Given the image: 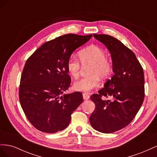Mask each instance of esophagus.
Masks as SVG:
<instances>
[{"label":"esophagus","mask_w":157,"mask_h":157,"mask_svg":"<svg viewBox=\"0 0 157 157\" xmlns=\"http://www.w3.org/2000/svg\"><path fill=\"white\" fill-rule=\"evenodd\" d=\"M82 96H83L84 100H88V99H89V98H90V96L86 94H83Z\"/></svg>","instance_id":"34e87169"}]
</instances>
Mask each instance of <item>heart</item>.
Instances as JSON below:
<instances>
[{
	"label": "heart",
	"instance_id": "b5f03b06",
	"mask_svg": "<svg viewBox=\"0 0 157 157\" xmlns=\"http://www.w3.org/2000/svg\"><path fill=\"white\" fill-rule=\"evenodd\" d=\"M80 62L84 65L90 64L89 77L82 78L73 84L75 90L89 93L99 86V78H107L111 75L113 65L106 57V52L96 45H90L80 50L78 53ZM68 73L74 78L79 76L80 64L75 56H70L66 64Z\"/></svg>",
	"mask_w": 157,
	"mask_h": 157
}]
</instances>
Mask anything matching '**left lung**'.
Here are the masks:
<instances>
[{
    "label": "left lung",
    "mask_w": 157,
    "mask_h": 157,
    "mask_svg": "<svg viewBox=\"0 0 157 157\" xmlns=\"http://www.w3.org/2000/svg\"><path fill=\"white\" fill-rule=\"evenodd\" d=\"M93 36L110 52L114 75L90 97L96 109L90 122L94 129L109 134L128 126L139 111L145 97L144 73L134 52L120 40L107 35Z\"/></svg>",
    "instance_id": "8db88e82"
}]
</instances>
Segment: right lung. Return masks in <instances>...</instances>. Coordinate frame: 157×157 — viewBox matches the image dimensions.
<instances>
[{
    "instance_id": "1",
    "label": "right lung",
    "mask_w": 157,
    "mask_h": 157,
    "mask_svg": "<svg viewBox=\"0 0 157 157\" xmlns=\"http://www.w3.org/2000/svg\"><path fill=\"white\" fill-rule=\"evenodd\" d=\"M92 36L57 37L45 42L27 60L19 96L23 112L37 130L50 134L64 130L71 114L82 103L80 92L64 94L71 84L66 64L73 52Z\"/></svg>"
}]
</instances>
